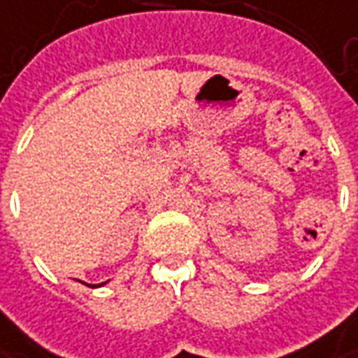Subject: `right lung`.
<instances>
[{"label":"right lung","instance_id":"1","mask_svg":"<svg viewBox=\"0 0 358 358\" xmlns=\"http://www.w3.org/2000/svg\"><path fill=\"white\" fill-rule=\"evenodd\" d=\"M80 283H85V281H80ZM106 283H108V281H105V283H96V285H91V283H85V285H87V287H103V285H106Z\"/></svg>","mask_w":358,"mask_h":358}]
</instances>
